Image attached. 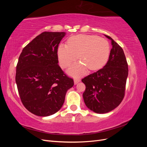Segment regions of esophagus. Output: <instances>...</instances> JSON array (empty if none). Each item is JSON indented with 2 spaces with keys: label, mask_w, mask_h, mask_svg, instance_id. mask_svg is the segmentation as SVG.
<instances>
[{
  "label": "esophagus",
  "mask_w": 147,
  "mask_h": 147,
  "mask_svg": "<svg viewBox=\"0 0 147 147\" xmlns=\"http://www.w3.org/2000/svg\"><path fill=\"white\" fill-rule=\"evenodd\" d=\"M80 82V80L79 79H75L74 80V84H77L78 82Z\"/></svg>",
  "instance_id": "34e87169"
}]
</instances>
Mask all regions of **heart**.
I'll list each match as a JSON object with an SVG mask.
<instances>
[{"instance_id":"b5f03b06","label":"heart","mask_w":147,"mask_h":147,"mask_svg":"<svg viewBox=\"0 0 147 147\" xmlns=\"http://www.w3.org/2000/svg\"><path fill=\"white\" fill-rule=\"evenodd\" d=\"M110 53L109 43L105 39L96 35H77L71 37L68 45L61 44L57 49L60 65L66 67L77 59L80 62L74 64L68 72L72 76H79L86 73L87 69L96 70L107 64Z\"/></svg>"}]
</instances>
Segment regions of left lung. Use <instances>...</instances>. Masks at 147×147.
I'll list each match as a JSON object with an SVG mask.
<instances>
[{
	"label": "left lung",
	"instance_id": "obj_1",
	"mask_svg": "<svg viewBox=\"0 0 147 147\" xmlns=\"http://www.w3.org/2000/svg\"><path fill=\"white\" fill-rule=\"evenodd\" d=\"M112 40L109 61L103 68L82 80L86 90L83 94L87 107L97 113H105L120 104L125 92L128 65L122 48Z\"/></svg>",
	"mask_w": 147,
	"mask_h": 147
}]
</instances>
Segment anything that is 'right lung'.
<instances>
[{
  "mask_svg": "<svg viewBox=\"0 0 147 147\" xmlns=\"http://www.w3.org/2000/svg\"><path fill=\"white\" fill-rule=\"evenodd\" d=\"M65 32H44L22 51L15 80L22 103L39 117L55 114L63 106L66 92L74 86L58 65L57 48Z\"/></svg>",
  "mask_w": 147,
  "mask_h": 147,
  "instance_id": "right-lung-1",
  "label": "right lung"
}]
</instances>
